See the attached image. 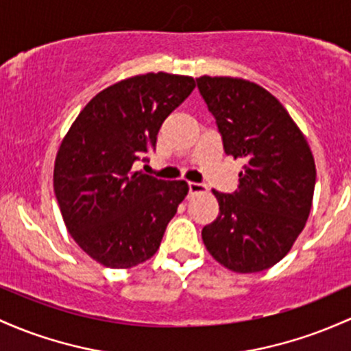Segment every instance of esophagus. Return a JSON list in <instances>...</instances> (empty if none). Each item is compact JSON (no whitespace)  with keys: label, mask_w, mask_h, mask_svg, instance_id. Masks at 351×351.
I'll list each match as a JSON object with an SVG mask.
<instances>
[{"label":"esophagus","mask_w":351,"mask_h":351,"mask_svg":"<svg viewBox=\"0 0 351 351\" xmlns=\"http://www.w3.org/2000/svg\"><path fill=\"white\" fill-rule=\"evenodd\" d=\"M188 190H190V195L205 193V191H208V186L203 183H188Z\"/></svg>","instance_id":"obj_1"}]
</instances>
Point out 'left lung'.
<instances>
[{"mask_svg":"<svg viewBox=\"0 0 351 351\" xmlns=\"http://www.w3.org/2000/svg\"><path fill=\"white\" fill-rule=\"evenodd\" d=\"M223 148L243 160L232 195L213 190L218 217L202 232L208 253L234 273L271 268L303 232L313 202V153L285 106L260 84L232 76H199Z\"/></svg>","mask_w":351,"mask_h":351,"instance_id":"1","label":"left lung"}]
</instances>
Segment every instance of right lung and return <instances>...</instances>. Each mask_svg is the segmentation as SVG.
<instances>
[{
    "label": "right lung",
    "mask_w": 351,
    "mask_h": 351,
    "mask_svg": "<svg viewBox=\"0 0 351 351\" xmlns=\"http://www.w3.org/2000/svg\"><path fill=\"white\" fill-rule=\"evenodd\" d=\"M195 90L191 76L146 73L111 84L80 111L55 160L53 188L66 230L108 268H133L158 252L186 182L133 171L161 125Z\"/></svg>",
    "instance_id": "obj_1"
}]
</instances>
